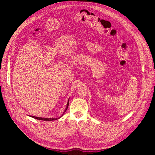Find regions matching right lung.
Wrapping results in <instances>:
<instances>
[{"mask_svg":"<svg viewBox=\"0 0 155 155\" xmlns=\"http://www.w3.org/2000/svg\"><path fill=\"white\" fill-rule=\"evenodd\" d=\"M69 99L68 101V104H67V106H66V108L65 109V110L64 111L62 115L59 117V118H41V117H34V116H30L32 118H34L35 119H37V120H43V121H53V120H58L61 117H62V116L65 114V112H66V110H67L68 108V106H69Z\"/></svg>","mask_w":155,"mask_h":155,"instance_id":"1","label":"right lung"}]
</instances>
